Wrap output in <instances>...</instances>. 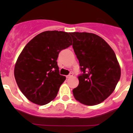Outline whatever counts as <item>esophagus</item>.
I'll use <instances>...</instances> for the list:
<instances>
[{"label": "esophagus", "mask_w": 133, "mask_h": 133, "mask_svg": "<svg viewBox=\"0 0 133 133\" xmlns=\"http://www.w3.org/2000/svg\"><path fill=\"white\" fill-rule=\"evenodd\" d=\"M73 73H69V75H68V76H66V78H71V77H72V76H73Z\"/></svg>", "instance_id": "esophagus-1"}]
</instances>
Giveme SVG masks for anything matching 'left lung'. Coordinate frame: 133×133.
<instances>
[{"label":"left lung","mask_w":133,"mask_h":133,"mask_svg":"<svg viewBox=\"0 0 133 133\" xmlns=\"http://www.w3.org/2000/svg\"><path fill=\"white\" fill-rule=\"evenodd\" d=\"M69 34L82 72L73 95L82 104L97 105L111 95L120 78L121 69L116 55L108 43L96 35L85 32Z\"/></svg>","instance_id":"1"}]
</instances>
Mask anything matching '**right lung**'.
Instances as JSON below:
<instances>
[{
	"instance_id": "add662e5",
	"label": "right lung",
	"mask_w": 133,
	"mask_h": 133,
	"mask_svg": "<svg viewBox=\"0 0 133 133\" xmlns=\"http://www.w3.org/2000/svg\"><path fill=\"white\" fill-rule=\"evenodd\" d=\"M69 33L47 31L31 40L20 54L15 66L16 82L31 102L43 105L57 96L65 76L60 75L58 54L71 45Z\"/></svg>"
}]
</instances>
